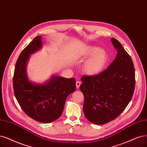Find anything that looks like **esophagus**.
<instances>
[{
	"label": "esophagus",
	"mask_w": 147,
	"mask_h": 147,
	"mask_svg": "<svg viewBox=\"0 0 147 147\" xmlns=\"http://www.w3.org/2000/svg\"><path fill=\"white\" fill-rule=\"evenodd\" d=\"M80 84H81V83H80V82H79V81H77L76 83V88H77L78 89L79 88V86H80Z\"/></svg>",
	"instance_id": "34e87169"
}]
</instances>
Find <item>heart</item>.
<instances>
[{"label": "heart", "mask_w": 147, "mask_h": 147, "mask_svg": "<svg viewBox=\"0 0 147 147\" xmlns=\"http://www.w3.org/2000/svg\"><path fill=\"white\" fill-rule=\"evenodd\" d=\"M86 56H90L83 67L84 72L90 76L100 73L105 68L108 62L107 53L98 47H92L88 50Z\"/></svg>", "instance_id": "1"}]
</instances>
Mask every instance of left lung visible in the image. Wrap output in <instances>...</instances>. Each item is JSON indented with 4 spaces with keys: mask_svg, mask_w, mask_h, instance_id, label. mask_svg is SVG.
<instances>
[{
    "mask_svg": "<svg viewBox=\"0 0 147 147\" xmlns=\"http://www.w3.org/2000/svg\"><path fill=\"white\" fill-rule=\"evenodd\" d=\"M117 55L107 69L94 76H83L80 90L83 110L91 123L103 125L116 119L131 100L135 88V70L131 57L115 38Z\"/></svg>",
    "mask_w": 147,
    "mask_h": 147,
    "instance_id": "obj_1",
    "label": "left lung"
}]
</instances>
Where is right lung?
Returning a JSON list of instances; mask_svg holds the SVG:
<instances>
[{"instance_id":"1","label":"right lung","mask_w":147,"mask_h":147,"mask_svg":"<svg viewBox=\"0 0 147 147\" xmlns=\"http://www.w3.org/2000/svg\"><path fill=\"white\" fill-rule=\"evenodd\" d=\"M42 47L41 36H36L21 52L15 66L13 89L27 115L36 121L50 123L62 115L67 97L76 90V80L53 75L43 84L31 82L26 74L27 62L31 54Z\"/></svg>"}]
</instances>
